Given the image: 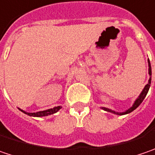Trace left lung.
Returning <instances> with one entry per match:
<instances>
[{
  "label": "left lung",
  "instance_id": "1",
  "mask_svg": "<svg viewBox=\"0 0 155 155\" xmlns=\"http://www.w3.org/2000/svg\"><path fill=\"white\" fill-rule=\"evenodd\" d=\"M148 66H149L148 73H149V75H150V78H149V80H148V84L145 86V88H144L143 91H142V92L140 93V95L139 96V97L136 99V101L134 102V105H133L131 108H129L128 110H127L126 112H114V111H112L111 109H108V108H104V107H103V109H104V111H107V112H112V113H115V114H118V115H124V114H127V113L132 112L134 110H135L136 108H137L140 104L142 103V101L144 100V98H145V97L147 96V92H148V90H149L150 84H151L152 71H151V64H150V61H149V60H148Z\"/></svg>",
  "mask_w": 155,
  "mask_h": 155
}]
</instances>
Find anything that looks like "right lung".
Masks as SVG:
<instances>
[{
    "instance_id": "obj_1",
    "label": "right lung",
    "mask_w": 155,
    "mask_h": 155,
    "mask_svg": "<svg viewBox=\"0 0 155 155\" xmlns=\"http://www.w3.org/2000/svg\"><path fill=\"white\" fill-rule=\"evenodd\" d=\"M62 107L61 106H56L52 109H48V110H45V111H42V112H26L22 110H21L22 112L26 113L29 116H33V117H43V116H48V115H51L53 113H56V112L59 111Z\"/></svg>"
}]
</instances>
